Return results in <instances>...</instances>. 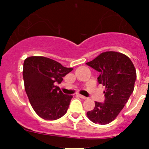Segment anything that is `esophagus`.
Here are the masks:
<instances>
[{"label":"esophagus","mask_w":149,"mask_h":149,"mask_svg":"<svg viewBox=\"0 0 149 149\" xmlns=\"http://www.w3.org/2000/svg\"><path fill=\"white\" fill-rule=\"evenodd\" d=\"M78 96H79V97H80V98H81V99H83V100H87V97H84V96H83V95H81V94H78Z\"/></svg>","instance_id":"1"}]
</instances>
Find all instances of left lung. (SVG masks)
<instances>
[{"instance_id": "obj_1", "label": "left lung", "mask_w": 149, "mask_h": 149, "mask_svg": "<svg viewBox=\"0 0 149 149\" xmlns=\"http://www.w3.org/2000/svg\"><path fill=\"white\" fill-rule=\"evenodd\" d=\"M86 65L100 72L98 82L105 86L104 102H95L94 109L86 115L93 123L108 124L119 115L133 93L136 68L128 57L114 51L102 52Z\"/></svg>"}]
</instances>
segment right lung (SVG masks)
I'll use <instances>...</instances> for the list:
<instances>
[{
  "label": "right lung",
  "mask_w": 149,
  "mask_h": 149,
  "mask_svg": "<svg viewBox=\"0 0 149 149\" xmlns=\"http://www.w3.org/2000/svg\"><path fill=\"white\" fill-rule=\"evenodd\" d=\"M73 68H65L54 60L31 56L24 62V88L31 107L42 119L55 120L63 116L73 96L63 94L55 84Z\"/></svg>",
  "instance_id": "add662e5"
}]
</instances>
